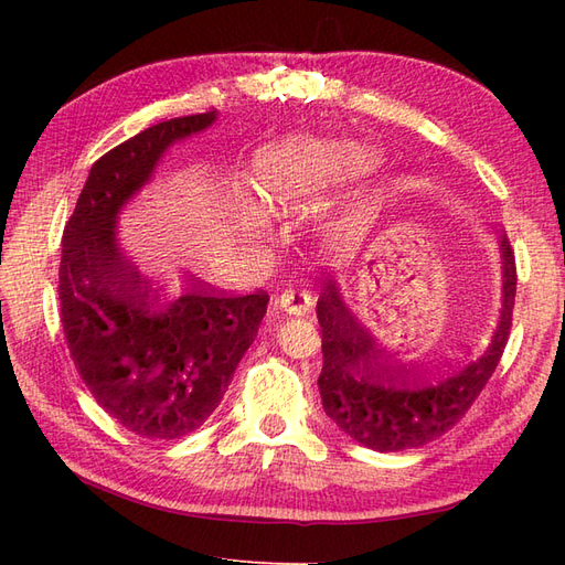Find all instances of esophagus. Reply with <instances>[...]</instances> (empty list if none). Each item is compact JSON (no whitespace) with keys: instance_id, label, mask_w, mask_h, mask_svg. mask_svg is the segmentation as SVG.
<instances>
[{"instance_id":"1","label":"esophagus","mask_w":565,"mask_h":565,"mask_svg":"<svg viewBox=\"0 0 565 565\" xmlns=\"http://www.w3.org/2000/svg\"><path fill=\"white\" fill-rule=\"evenodd\" d=\"M276 303L289 316H306L311 311V295L303 292V289L289 287L278 297Z\"/></svg>"}]
</instances>
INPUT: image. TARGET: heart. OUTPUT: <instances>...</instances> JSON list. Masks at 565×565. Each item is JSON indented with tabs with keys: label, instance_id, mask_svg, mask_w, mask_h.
I'll return each mask as SVG.
<instances>
[{
	"label": "heart",
	"instance_id": "b5f03b06",
	"mask_svg": "<svg viewBox=\"0 0 565 565\" xmlns=\"http://www.w3.org/2000/svg\"><path fill=\"white\" fill-rule=\"evenodd\" d=\"M320 162L332 167L337 179H353V177H363L370 172V169H374L377 158H374L370 150H365L361 146H337V148L324 150L320 156ZM324 183H328V179H320L313 174L289 179V181H278L276 177H273L268 181V188H270V193L280 200H295V198L313 195Z\"/></svg>",
	"mask_w": 565,
	"mask_h": 565
}]
</instances>
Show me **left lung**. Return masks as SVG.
<instances>
[{
	"instance_id": "8db88e82",
	"label": "left lung",
	"mask_w": 565,
	"mask_h": 565,
	"mask_svg": "<svg viewBox=\"0 0 565 565\" xmlns=\"http://www.w3.org/2000/svg\"><path fill=\"white\" fill-rule=\"evenodd\" d=\"M502 249V316L488 351L448 377L422 380L377 361L370 334L353 320L334 280L324 278L318 297L322 372L318 377L328 417L365 448L398 452L426 446L467 415L492 377L511 332L516 299V259L509 237Z\"/></svg>"
}]
</instances>
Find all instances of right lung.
Instances as JSON below:
<instances>
[{"instance_id":"obj_1","label":"right lung","mask_w":565,"mask_h":565,"mask_svg":"<svg viewBox=\"0 0 565 565\" xmlns=\"http://www.w3.org/2000/svg\"><path fill=\"white\" fill-rule=\"evenodd\" d=\"M216 110L164 119L98 158L63 231L61 322L96 403L143 438H181L218 407L266 316L268 295L233 297L185 280L160 292L117 245V212L162 152Z\"/></svg>"}]
</instances>
